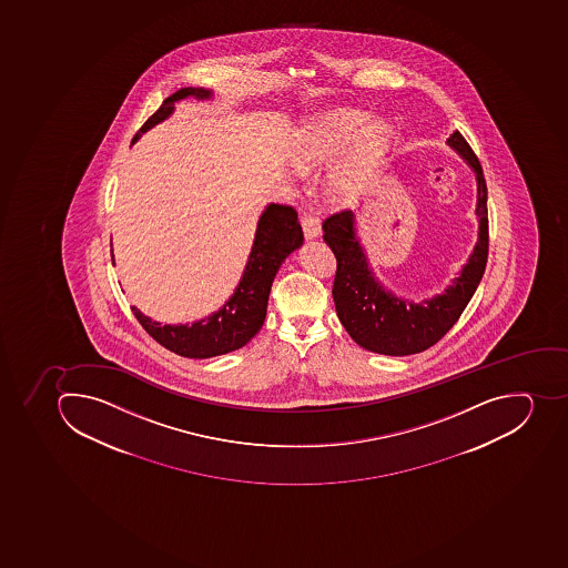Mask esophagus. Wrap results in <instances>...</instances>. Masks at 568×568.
Instances as JSON below:
<instances>
[{
    "mask_svg": "<svg viewBox=\"0 0 568 568\" xmlns=\"http://www.w3.org/2000/svg\"><path fill=\"white\" fill-rule=\"evenodd\" d=\"M301 227H303L306 239H315L321 233L320 216H315L312 212L305 213L301 219Z\"/></svg>",
    "mask_w": 568,
    "mask_h": 568,
    "instance_id": "34e87169",
    "label": "esophagus"
}]
</instances>
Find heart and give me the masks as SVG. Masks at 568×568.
<instances>
[{
    "label": "heart",
    "mask_w": 568,
    "mask_h": 568,
    "mask_svg": "<svg viewBox=\"0 0 568 568\" xmlns=\"http://www.w3.org/2000/svg\"><path fill=\"white\" fill-rule=\"evenodd\" d=\"M361 136L353 154L352 163L332 175L333 192L341 197H349L361 181V175L371 163H375L389 145V129L384 123H369L367 116L356 113L329 114L323 118L308 138L306 158L310 161H323L337 154Z\"/></svg>",
    "instance_id": "heart-1"
}]
</instances>
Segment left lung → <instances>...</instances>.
<instances>
[{"label": "left lung", "mask_w": 568, "mask_h": 568, "mask_svg": "<svg viewBox=\"0 0 568 568\" xmlns=\"http://www.w3.org/2000/svg\"><path fill=\"white\" fill-rule=\"evenodd\" d=\"M448 143L477 174L478 242L460 276L445 294L423 303L393 296L367 268L366 254L355 236L353 213L343 210L323 222L324 242L337 258L332 294L338 320L353 341L369 352L414 355L439 343L459 321L483 280L489 248L488 186L480 161L463 134L455 131Z\"/></svg>", "instance_id": "obj_1"}]
</instances>
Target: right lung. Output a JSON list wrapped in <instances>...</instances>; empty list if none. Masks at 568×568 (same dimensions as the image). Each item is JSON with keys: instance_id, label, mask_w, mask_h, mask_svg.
Here are the masks:
<instances>
[{"instance_id": "add662e5", "label": "right lung", "mask_w": 568, "mask_h": 568, "mask_svg": "<svg viewBox=\"0 0 568 568\" xmlns=\"http://www.w3.org/2000/svg\"><path fill=\"white\" fill-rule=\"evenodd\" d=\"M207 99L210 91L183 88L164 99L161 108L141 125L132 143L154 128L155 123L163 122L174 111V102L186 97ZM303 244V230L297 221V212L286 204H268L267 210L260 216L256 239L253 251L248 256L244 276L240 280L239 288L230 301L219 312L206 320L179 326H170L149 320L141 314L136 306H132V314L136 315L138 323L154 338L155 343L187 358H212L225 355L245 346L262 328L267 315V301L271 294L272 282L277 268L282 267L283 260Z\"/></svg>"}]
</instances>
